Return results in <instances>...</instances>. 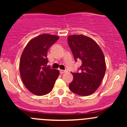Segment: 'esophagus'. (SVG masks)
Returning a JSON list of instances; mask_svg holds the SVG:
<instances>
[{
    "label": "esophagus",
    "instance_id": "1",
    "mask_svg": "<svg viewBox=\"0 0 127 127\" xmlns=\"http://www.w3.org/2000/svg\"><path fill=\"white\" fill-rule=\"evenodd\" d=\"M60 74H64V73L67 72V71H66V70H61V69H60Z\"/></svg>",
    "mask_w": 127,
    "mask_h": 127
}]
</instances>
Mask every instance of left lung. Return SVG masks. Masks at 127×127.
<instances>
[{
  "label": "left lung",
  "instance_id": "1",
  "mask_svg": "<svg viewBox=\"0 0 127 127\" xmlns=\"http://www.w3.org/2000/svg\"><path fill=\"white\" fill-rule=\"evenodd\" d=\"M67 42L75 61H82L79 72H71L73 80L69 88L80 96L92 95L99 87L106 72L103 52L94 40L86 35H69Z\"/></svg>",
  "mask_w": 127,
  "mask_h": 127
}]
</instances>
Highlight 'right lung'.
<instances>
[{"label": "right lung", "instance_id": "obj_1", "mask_svg": "<svg viewBox=\"0 0 127 127\" xmlns=\"http://www.w3.org/2000/svg\"><path fill=\"white\" fill-rule=\"evenodd\" d=\"M59 37L43 34L31 39L24 48L20 61V72L26 88L37 96L49 93L60 72L48 66L47 52Z\"/></svg>", "mask_w": 127, "mask_h": 127}]
</instances>
